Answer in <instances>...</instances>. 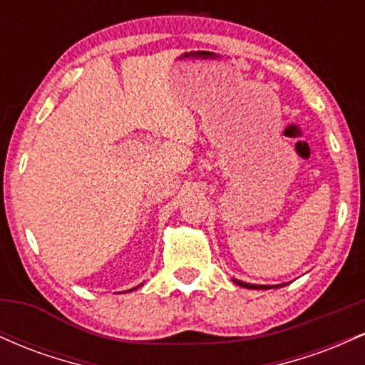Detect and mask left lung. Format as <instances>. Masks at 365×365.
Returning a JSON list of instances; mask_svg holds the SVG:
<instances>
[{"label":"left lung","instance_id":"left-lung-1","mask_svg":"<svg viewBox=\"0 0 365 365\" xmlns=\"http://www.w3.org/2000/svg\"><path fill=\"white\" fill-rule=\"evenodd\" d=\"M233 283L238 284V287L242 288H249V290H269V288H279V287H284V284H252V283H245V282H240V279H232Z\"/></svg>","mask_w":365,"mask_h":365}]
</instances>
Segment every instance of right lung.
<instances>
[{"mask_svg": "<svg viewBox=\"0 0 365 365\" xmlns=\"http://www.w3.org/2000/svg\"><path fill=\"white\" fill-rule=\"evenodd\" d=\"M139 287H140V284H139ZM139 287H135V288H139ZM135 288H132V290H135ZM132 290H128V292H132Z\"/></svg>", "mask_w": 365, "mask_h": 365, "instance_id": "obj_1", "label": "right lung"}]
</instances>
